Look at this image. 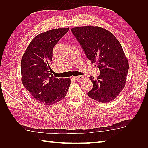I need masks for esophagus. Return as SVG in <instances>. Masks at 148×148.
Returning <instances> with one entry per match:
<instances>
[{
	"instance_id": "esophagus-1",
	"label": "esophagus",
	"mask_w": 148,
	"mask_h": 148,
	"mask_svg": "<svg viewBox=\"0 0 148 148\" xmlns=\"http://www.w3.org/2000/svg\"><path fill=\"white\" fill-rule=\"evenodd\" d=\"M73 79L77 80V81H79V80L84 79V77L83 76H76V77H73Z\"/></svg>"
}]
</instances>
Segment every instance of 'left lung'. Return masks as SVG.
Segmentation results:
<instances>
[{"label":"left lung","instance_id":"1","mask_svg":"<svg viewBox=\"0 0 148 148\" xmlns=\"http://www.w3.org/2000/svg\"><path fill=\"white\" fill-rule=\"evenodd\" d=\"M89 60L100 71L96 79L90 77L92 88L88 96L105 103L114 100L126 83L128 62L120 43L110 31L99 26L71 29Z\"/></svg>","mask_w":148,"mask_h":148}]
</instances>
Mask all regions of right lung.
<instances>
[{
  "instance_id": "right-lung-1",
  "label": "right lung",
  "mask_w": 148,
  "mask_h": 148,
  "mask_svg": "<svg viewBox=\"0 0 148 148\" xmlns=\"http://www.w3.org/2000/svg\"><path fill=\"white\" fill-rule=\"evenodd\" d=\"M67 28L49 30L33 39L21 62V82L36 101L46 106L64 99L70 78H56L51 73L53 48L68 31Z\"/></svg>"
}]
</instances>
